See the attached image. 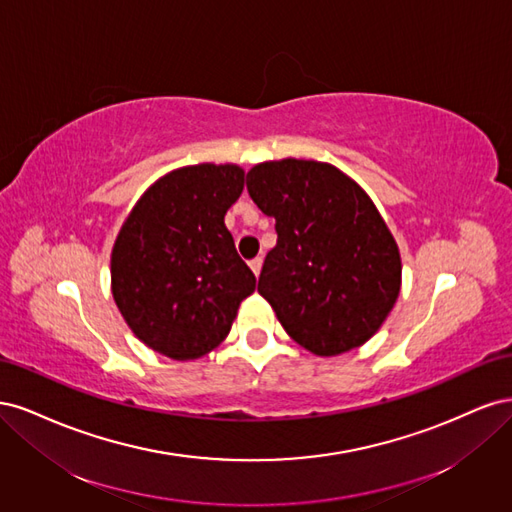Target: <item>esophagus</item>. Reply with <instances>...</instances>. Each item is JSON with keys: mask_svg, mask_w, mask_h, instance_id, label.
I'll list each match as a JSON object with an SVG mask.
<instances>
[{"mask_svg": "<svg viewBox=\"0 0 512 512\" xmlns=\"http://www.w3.org/2000/svg\"><path fill=\"white\" fill-rule=\"evenodd\" d=\"M250 267H252L254 275L258 277V275H260V269H262V256H256V258H252V260H250Z\"/></svg>", "mask_w": 512, "mask_h": 512, "instance_id": "1", "label": "esophagus"}]
</instances>
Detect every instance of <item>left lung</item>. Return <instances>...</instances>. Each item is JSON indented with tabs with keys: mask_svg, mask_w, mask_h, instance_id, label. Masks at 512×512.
Wrapping results in <instances>:
<instances>
[{
	"mask_svg": "<svg viewBox=\"0 0 512 512\" xmlns=\"http://www.w3.org/2000/svg\"><path fill=\"white\" fill-rule=\"evenodd\" d=\"M247 192L275 218L258 292L286 333L318 356L365 344L401 284L397 243L371 198L335 166L292 158L254 166Z\"/></svg>",
	"mask_w": 512,
	"mask_h": 512,
	"instance_id": "8db88e82",
	"label": "left lung"
}]
</instances>
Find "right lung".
Wrapping results in <instances>:
<instances>
[{"mask_svg": "<svg viewBox=\"0 0 512 512\" xmlns=\"http://www.w3.org/2000/svg\"><path fill=\"white\" fill-rule=\"evenodd\" d=\"M235 164L173 170L141 196L113 247L121 316L168 359L194 361L228 335L256 277L237 254L224 215L243 192Z\"/></svg>", "mask_w": 512, "mask_h": 512, "instance_id": "obj_1", "label": "right lung"}]
</instances>
